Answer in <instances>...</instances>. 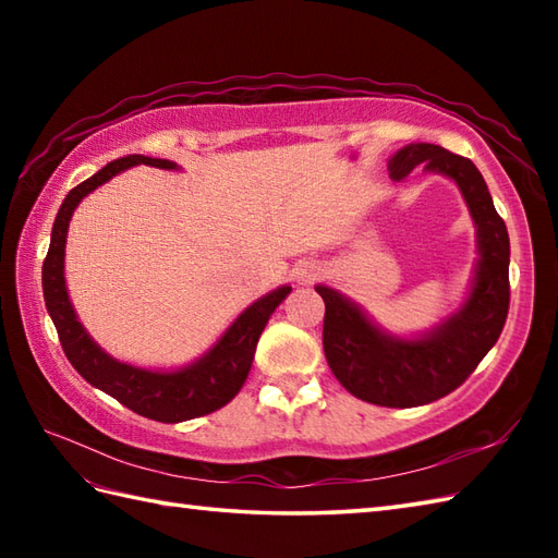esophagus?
<instances>
[{"label": "esophagus", "mask_w": 558, "mask_h": 558, "mask_svg": "<svg viewBox=\"0 0 558 558\" xmlns=\"http://www.w3.org/2000/svg\"><path fill=\"white\" fill-rule=\"evenodd\" d=\"M294 276H298V280H302V282L314 280L318 276V268L314 264H300L298 268H294Z\"/></svg>", "instance_id": "34e87169"}]
</instances>
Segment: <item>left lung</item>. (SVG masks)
Masks as SVG:
<instances>
[{
	"instance_id": "left-lung-1",
	"label": "left lung",
	"mask_w": 558,
	"mask_h": 558,
	"mask_svg": "<svg viewBox=\"0 0 558 558\" xmlns=\"http://www.w3.org/2000/svg\"><path fill=\"white\" fill-rule=\"evenodd\" d=\"M420 165L450 177L475 220L480 258L465 304L429 333L398 338L333 288L316 286L326 304L324 352L330 372L354 398L381 408H417L456 390L496 345L511 302V242L482 172L472 160L434 144L400 148L388 160V172L402 180Z\"/></svg>"
}]
</instances>
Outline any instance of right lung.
Here are the masks:
<instances>
[{"label": "right lung", "instance_id": "right-lung-1", "mask_svg": "<svg viewBox=\"0 0 558 558\" xmlns=\"http://www.w3.org/2000/svg\"><path fill=\"white\" fill-rule=\"evenodd\" d=\"M134 165L177 170V162L172 160L126 156L108 162L100 172L71 189L54 218L50 248H47L43 264L45 306L52 316V324L57 328V336L59 342H62L66 360L90 386H96L102 393L120 400L122 405L134 410L141 417L174 424L216 412L240 393V388L244 386L248 376V369H252L256 342L260 333H264L270 314L288 298L292 288L282 286L264 294V298L256 300L252 306H246V310L234 318L232 326L220 336L216 345L194 364L184 366V369L153 372L110 357L108 352L93 342V338L86 333V328L78 324L74 306L69 302L64 282V246L69 220L74 216L81 198L96 192L100 184L110 182L114 174L134 168Z\"/></svg>", "mask_w": 558, "mask_h": 558}]
</instances>
